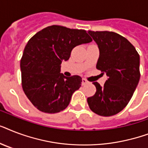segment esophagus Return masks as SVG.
<instances>
[{
    "label": "esophagus",
    "mask_w": 148,
    "mask_h": 148,
    "mask_svg": "<svg viewBox=\"0 0 148 148\" xmlns=\"http://www.w3.org/2000/svg\"><path fill=\"white\" fill-rule=\"evenodd\" d=\"M88 83H89V82H88L85 78L82 79V84H83V85H85L86 84H88Z\"/></svg>",
    "instance_id": "1"
}]
</instances>
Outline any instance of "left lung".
I'll use <instances>...</instances> for the list:
<instances>
[{"label": "left lung", "instance_id": "1", "mask_svg": "<svg viewBox=\"0 0 148 148\" xmlns=\"http://www.w3.org/2000/svg\"><path fill=\"white\" fill-rule=\"evenodd\" d=\"M99 49L97 69L108 76L103 86L94 82L96 93L88 98L93 112L109 117L121 112L128 103L140 80V56L135 47L112 31L88 32Z\"/></svg>", "mask_w": 148, "mask_h": 148}]
</instances>
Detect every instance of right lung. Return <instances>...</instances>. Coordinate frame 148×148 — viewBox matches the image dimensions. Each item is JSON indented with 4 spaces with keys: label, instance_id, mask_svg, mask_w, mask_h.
I'll use <instances>...</instances> for the list:
<instances>
[{
    "label": "right lung",
    "instance_id": "1",
    "mask_svg": "<svg viewBox=\"0 0 148 148\" xmlns=\"http://www.w3.org/2000/svg\"><path fill=\"white\" fill-rule=\"evenodd\" d=\"M91 41L84 30L58 25L47 27L30 39L21 60V71L23 90L35 108L54 114L69 105L82 78L65 77L60 64L69 59L74 47Z\"/></svg>",
    "mask_w": 148,
    "mask_h": 148
}]
</instances>
